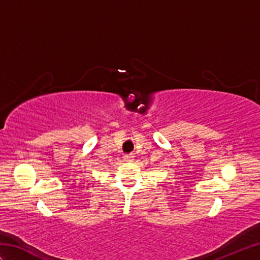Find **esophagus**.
Here are the masks:
<instances>
[{"mask_svg": "<svg viewBox=\"0 0 260 260\" xmlns=\"http://www.w3.org/2000/svg\"><path fill=\"white\" fill-rule=\"evenodd\" d=\"M124 161L126 162H133L134 161V155L133 154H126V155H124Z\"/></svg>", "mask_w": 260, "mask_h": 260, "instance_id": "esophagus-1", "label": "esophagus"}]
</instances>
